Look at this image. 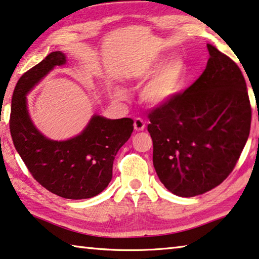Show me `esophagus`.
<instances>
[{"label": "esophagus", "instance_id": "obj_1", "mask_svg": "<svg viewBox=\"0 0 259 259\" xmlns=\"http://www.w3.org/2000/svg\"><path fill=\"white\" fill-rule=\"evenodd\" d=\"M134 128H135V130H136V131L144 130V129H145V121L142 120L141 117L135 118V121H134Z\"/></svg>", "mask_w": 259, "mask_h": 259}]
</instances>
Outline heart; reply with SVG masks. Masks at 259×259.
<instances>
[{
	"mask_svg": "<svg viewBox=\"0 0 259 259\" xmlns=\"http://www.w3.org/2000/svg\"><path fill=\"white\" fill-rule=\"evenodd\" d=\"M162 63L163 60L155 61L153 64H151L146 69L145 76L153 75ZM187 78L188 67L186 62L180 57H175V59L168 61L143 86L141 92L142 100L151 107H159V106L166 105L167 102L173 100L181 92L183 86L186 85ZM115 96L120 98V99H123L125 97V92L122 89H116L115 90Z\"/></svg>",
	"mask_w": 259,
	"mask_h": 259,
	"instance_id": "1",
	"label": "heart"
}]
</instances>
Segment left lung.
Listing matches in <instances>:
<instances>
[{
    "label": "left lung",
    "mask_w": 259,
    "mask_h": 259,
    "mask_svg": "<svg viewBox=\"0 0 259 259\" xmlns=\"http://www.w3.org/2000/svg\"><path fill=\"white\" fill-rule=\"evenodd\" d=\"M210 59L194 84L149 113L153 166L174 195L194 197L223 183L248 141L247 84L234 61L207 45Z\"/></svg>",
    "instance_id": "1"
}]
</instances>
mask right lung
Segmentation results:
<instances>
[{"label": "right lung", "instance_id": "obj_1", "mask_svg": "<svg viewBox=\"0 0 259 259\" xmlns=\"http://www.w3.org/2000/svg\"><path fill=\"white\" fill-rule=\"evenodd\" d=\"M64 63L63 53L53 52L19 78L12 94L10 134L36 182L63 198H91L112 180L115 155L133 134L134 121L94 115L83 133L68 141H51L41 135L28 116L26 94L53 68Z\"/></svg>", "mask_w": 259, "mask_h": 259}]
</instances>
